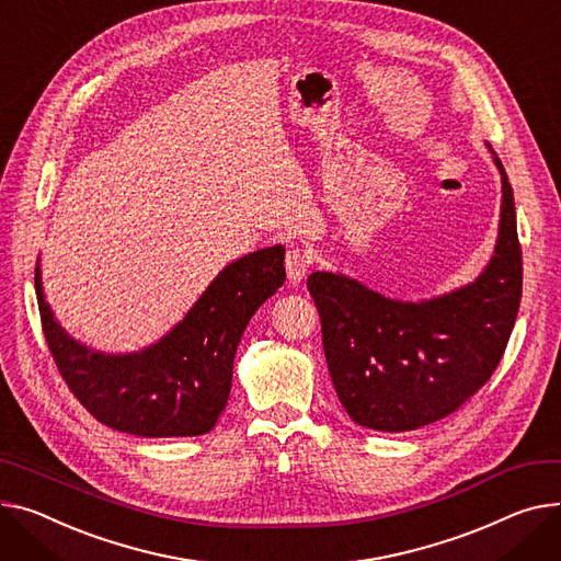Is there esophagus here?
Here are the masks:
<instances>
[{
    "instance_id": "1",
    "label": "esophagus",
    "mask_w": 561,
    "mask_h": 561,
    "mask_svg": "<svg viewBox=\"0 0 561 561\" xmlns=\"http://www.w3.org/2000/svg\"><path fill=\"white\" fill-rule=\"evenodd\" d=\"M311 264H313V254L309 250H305V248H288V252H286V275H288V282L300 284L309 275Z\"/></svg>"
}]
</instances>
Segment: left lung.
Wrapping results in <instances>:
<instances>
[{
	"label": "left lung",
	"instance_id": "obj_1",
	"mask_svg": "<svg viewBox=\"0 0 561 561\" xmlns=\"http://www.w3.org/2000/svg\"><path fill=\"white\" fill-rule=\"evenodd\" d=\"M492 156L503 178L499 241L473 284L435 300L399 302L345 275H309L333 388L365 428L401 433L444 420L490 381L503 358L524 259L512 184Z\"/></svg>",
	"mask_w": 561,
	"mask_h": 561
}]
</instances>
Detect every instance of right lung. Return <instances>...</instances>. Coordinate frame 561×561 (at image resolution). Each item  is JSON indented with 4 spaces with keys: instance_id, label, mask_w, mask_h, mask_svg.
Wrapping results in <instances>:
<instances>
[{
    "instance_id": "add662e5",
    "label": "right lung",
    "mask_w": 561,
    "mask_h": 561,
    "mask_svg": "<svg viewBox=\"0 0 561 561\" xmlns=\"http://www.w3.org/2000/svg\"><path fill=\"white\" fill-rule=\"evenodd\" d=\"M284 279L282 245L245 254L218 273L160 343L124 356L69 339L45 302L41 266L35 295L60 377L96 422L139 437H192L214 428L230 397L243 329Z\"/></svg>"
}]
</instances>
